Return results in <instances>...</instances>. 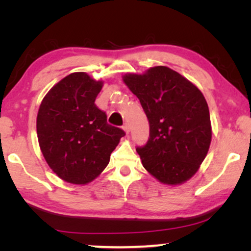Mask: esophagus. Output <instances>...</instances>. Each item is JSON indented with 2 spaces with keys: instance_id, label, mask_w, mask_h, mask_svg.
Segmentation results:
<instances>
[{
  "instance_id": "esophagus-1",
  "label": "esophagus",
  "mask_w": 251,
  "mask_h": 251,
  "mask_svg": "<svg viewBox=\"0 0 251 251\" xmlns=\"http://www.w3.org/2000/svg\"><path fill=\"white\" fill-rule=\"evenodd\" d=\"M122 129L125 130L126 133H129V131H130V126H129L128 123H125V125H123V126H122Z\"/></svg>"
}]
</instances>
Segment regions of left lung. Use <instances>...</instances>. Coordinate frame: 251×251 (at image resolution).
Here are the masks:
<instances>
[{
	"mask_svg": "<svg viewBox=\"0 0 251 251\" xmlns=\"http://www.w3.org/2000/svg\"><path fill=\"white\" fill-rule=\"evenodd\" d=\"M123 82L139 99L150 122L146 145L136 149L144 168L163 184L185 183L199 170L211 143L204 96L167 66L128 73Z\"/></svg>",
	"mask_w": 251,
	"mask_h": 251,
	"instance_id": "8db88e82",
	"label": "left lung"
}]
</instances>
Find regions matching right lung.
I'll return each mask as SVG.
<instances>
[{
	"instance_id": "obj_1",
	"label": "right lung",
	"mask_w": 251,
	"mask_h": 251,
	"mask_svg": "<svg viewBox=\"0 0 251 251\" xmlns=\"http://www.w3.org/2000/svg\"><path fill=\"white\" fill-rule=\"evenodd\" d=\"M101 88L102 81L76 72L53 85L40 105L36 131L41 152L67 183L84 185L98 177L126 135L108 125L105 112L96 106Z\"/></svg>"
}]
</instances>
